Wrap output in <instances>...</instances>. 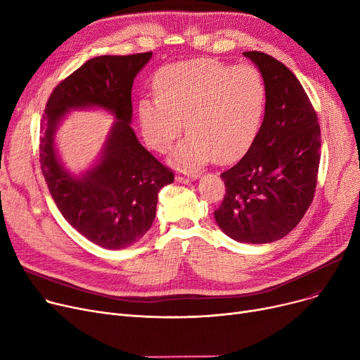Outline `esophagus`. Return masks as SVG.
I'll return each instance as SVG.
<instances>
[{
    "instance_id": "obj_1",
    "label": "esophagus",
    "mask_w": 360,
    "mask_h": 360,
    "mask_svg": "<svg viewBox=\"0 0 360 360\" xmlns=\"http://www.w3.org/2000/svg\"><path fill=\"white\" fill-rule=\"evenodd\" d=\"M198 176H200V175H198L197 172H186V170H179V172L176 174V181L186 184V182L197 179Z\"/></svg>"
}]
</instances>
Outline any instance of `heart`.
Listing matches in <instances>:
<instances>
[{
    "mask_svg": "<svg viewBox=\"0 0 360 360\" xmlns=\"http://www.w3.org/2000/svg\"><path fill=\"white\" fill-rule=\"evenodd\" d=\"M158 98L140 101L139 113L147 144L165 153L179 137L182 120L188 136L174 155L179 166L228 162L254 140L266 105V82L252 64L229 65L194 60L162 68Z\"/></svg>",
    "mask_w": 360,
    "mask_h": 360,
    "instance_id": "heart-1",
    "label": "heart"
}]
</instances>
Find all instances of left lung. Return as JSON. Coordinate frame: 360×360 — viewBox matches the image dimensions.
I'll return each instance as SVG.
<instances>
[{
  "instance_id": "obj_1",
  "label": "left lung",
  "mask_w": 360,
  "mask_h": 360,
  "mask_svg": "<svg viewBox=\"0 0 360 360\" xmlns=\"http://www.w3.org/2000/svg\"><path fill=\"white\" fill-rule=\"evenodd\" d=\"M266 82V113L243 158L220 174L214 219L229 238L269 243L296 228L314 200L321 148L316 112L296 75L269 53L243 52Z\"/></svg>"
}]
</instances>
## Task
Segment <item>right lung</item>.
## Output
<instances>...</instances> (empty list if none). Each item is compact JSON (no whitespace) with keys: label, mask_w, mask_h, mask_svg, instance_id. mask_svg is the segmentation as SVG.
<instances>
[{"label":"right lung","mask_w":360,"mask_h":360,"mask_svg":"<svg viewBox=\"0 0 360 360\" xmlns=\"http://www.w3.org/2000/svg\"><path fill=\"white\" fill-rule=\"evenodd\" d=\"M151 52L102 55L56 84L42 115L39 162L48 190L64 219L93 243L122 250L153 224L158 194L172 184V169L160 163L129 127L131 89ZM101 105L116 115L101 162L82 179L67 174L56 159L53 136L71 107Z\"/></svg>","instance_id":"obj_1"}]
</instances>
